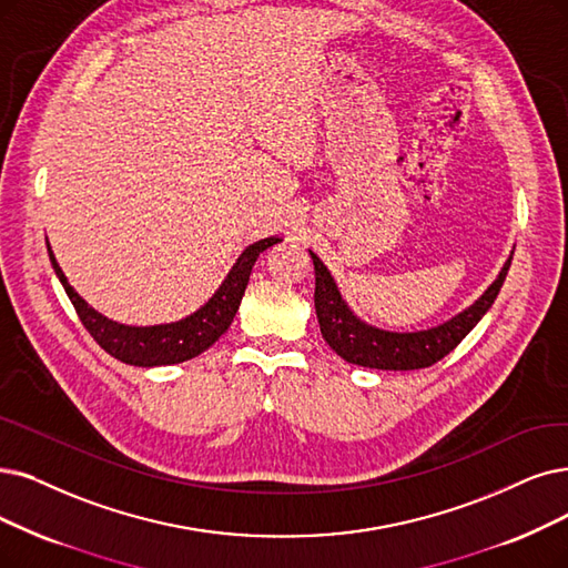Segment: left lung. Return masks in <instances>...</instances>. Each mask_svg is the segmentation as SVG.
<instances>
[{"mask_svg": "<svg viewBox=\"0 0 568 568\" xmlns=\"http://www.w3.org/2000/svg\"><path fill=\"white\" fill-rule=\"evenodd\" d=\"M310 256L314 263L316 280L314 307L324 339L331 345V349L337 356H343L347 363H356V366L377 371H417L434 366V363L445 358L491 307L510 267L508 258L501 275H498L496 282L485 291V296L480 301H475V305L457 314L455 320H449L447 324L419 333H389L356 320L352 310L345 305V301L339 298V291L326 265L316 258V254L310 252Z\"/></svg>", "mask_w": 568, "mask_h": 568, "instance_id": "8db88e82", "label": "left lung"}]
</instances>
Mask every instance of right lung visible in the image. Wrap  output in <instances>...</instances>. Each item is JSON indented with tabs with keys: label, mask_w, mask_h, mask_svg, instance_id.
Instances as JSON below:
<instances>
[{
	"label": "right lung",
	"mask_w": 568,
	"mask_h": 568,
	"mask_svg": "<svg viewBox=\"0 0 568 568\" xmlns=\"http://www.w3.org/2000/svg\"><path fill=\"white\" fill-rule=\"evenodd\" d=\"M277 242L282 240L267 237L248 246L246 252L237 258L233 270L229 272V277H225L221 288L214 293L212 301L205 307H200L195 314L186 316V320H181L176 324L146 326V328L116 324L106 320V316L98 314L93 307H88V303L79 298V293L62 275L51 246H49V258L53 263L60 284L64 286V293L70 296L79 314L81 324L90 335H93L95 343L106 354H111L113 358H119L123 363H130V366L151 368V366H170V363L189 361L205 352L207 347H212L233 324L256 258L265 252V248H270Z\"/></svg>",
	"instance_id": "right-lung-1"
}]
</instances>
